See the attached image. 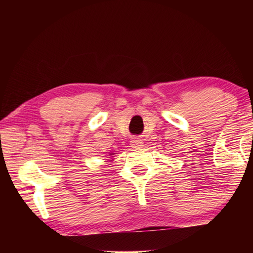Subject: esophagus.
Masks as SVG:
<instances>
[{
	"mask_svg": "<svg viewBox=\"0 0 253 253\" xmlns=\"http://www.w3.org/2000/svg\"><path fill=\"white\" fill-rule=\"evenodd\" d=\"M142 140L141 139H139L137 136L132 138V140L130 141V144L132 148H139V147H142Z\"/></svg>",
	"mask_w": 253,
	"mask_h": 253,
	"instance_id": "34e87169",
	"label": "esophagus"
}]
</instances>
